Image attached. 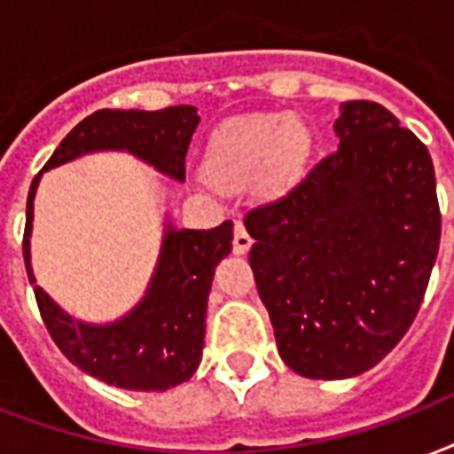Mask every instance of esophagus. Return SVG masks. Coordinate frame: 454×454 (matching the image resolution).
<instances>
[{"label": "esophagus", "mask_w": 454, "mask_h": 454, "mask_svg": "<svg viewBox=\"0 0 454 454\" xmlns=\"http://www.w3.org/2000/svg\"><path fill=\"white\" fill-rule=\"evenodd\" d=\"M252 245V238L250 233L245 231L240 221H235V228H233V252L235 254H245V252L250 250Z\"/></svg>", "instance_id": "obj_1"}]
</instances>
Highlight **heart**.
Segmentation results:
<instances>
[{
	"mask_svg": "<svg viewBox=\"0 0 454 454\" xmlns=\"http://www.w3.org/2000/svg\"><path fill=\"white\" fill-rule=\"evenodd\" d=\"M314 140L288 114H254L221 126L209 140L204 173L226 192L257 188L264 200L286 195L302 181Z\"/></svg>",
	"mask_w": 454,
	"mask_h": 454,
	"instance_id": "obj_1",
	"label": "heart"
}]
</instances>
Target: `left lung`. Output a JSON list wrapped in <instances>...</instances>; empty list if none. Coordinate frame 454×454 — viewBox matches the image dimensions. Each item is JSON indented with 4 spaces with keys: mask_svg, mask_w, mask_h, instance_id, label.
Masks as SVG:
<instances>
[{
    "mask_svg": "<svg viewBox=\"0 0 454 454\" xmlns=\"http://www.w3.org/2000/svg\"><path fill=\"white\" fill-rule=\"evenodd\" d=\"M335 133L333 154L245 214L283 362L326 380L369 372L403 340L441 245L427 145L366 99L342 104Z\"/></svg>",
    "mask_w": 454,
    "mask_h": 454,
    "instance_id": "left-lung-1",
    "label": "left lung"
}]
</instances>
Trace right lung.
Listing matches in <instances>:
<instances>
[{
  "mask_svg": "<svg viewBox=\"0 0 454 454\" xmlns=\"http://www.w3.org/2000/svg\"><path fill=\"white\" fill-rule=\"evenodd\" d=\"M197 123L200 116L190 104L159 112L99 109L66 135L43 171L88 152L126 150L176 181H185V154ZM37 183L40 173L27 192L23 231V259L33 286L30 231ZM231 221L209 231L166 226L147 295L130 314L106 326H88L71 319L40 286H35V300L51 340L71 364L116 388L168 390L188 380L202 359L207 297L212 290L214 269L231 252Z\"/></svg>",
  "mask_w": 454,
  "mask_h": 454,
  "instance_id": "right-lung-1",
  "label": "right lung"
}]
</instances>
